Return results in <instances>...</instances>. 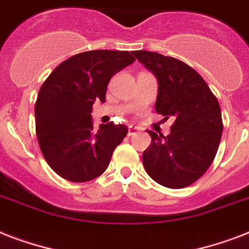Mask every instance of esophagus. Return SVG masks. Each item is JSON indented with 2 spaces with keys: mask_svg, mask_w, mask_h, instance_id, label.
Instances as JSON below:
<instances>
[{
  "mask_svg": "<svg viewBox=\"0 0 249 249\" xmlns=\"http://www.w3.org/2000/svg\"><path fill=\"white\" fill-rule=\"evenodd\" d=\"M141 129L138 128V126H134V125H130L128 129V134L129 136H134V134H137V133L140 132Z\"/></svg>",
  "mask_w": 249,
  "mask_h": 249,
  "instance_id": "esophagus-1",
  "label": "esophagus"
}]
</instances>
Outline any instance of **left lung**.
Listing matches in <instances>:
<instances>
[{"instance_id":"1","label":"left lung","mask_w":249,"mask_h":249,"mask_svg":"<svg viewBox=\"0 0 249 249\" xmlns=\"http://www.w3.org/2000/svg\"><path fill=\"white\" fill-rule=\"evenodd\" d=\"M133 55L158 80L156 112L173 120L166 137L148 130L144 169L165 187H186L207 172L217 154L224 128L218 101L203 77L181 60L143 50Z\"/></svg>"}]
</instances>
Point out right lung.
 <instances>
[{
  "label": "right lung",
  "mask_w": 249,
  "mask_h": 249,
  "mask_svg": "<svg viewBox=\"0 0 249 249\" xmlns=\"http://www.w3.org/2000/svg\"><path fill=\"white\" fill-rule=\"evenodd\" d=\"M129 52L91 50L64 60L42 84L36 106V134L45 160L64 179L99 177L128 133L125 125L93 126V103H105L115 73L134 62Z\"/></svg>",
  "instance_id": "1"
}]
</instances>
